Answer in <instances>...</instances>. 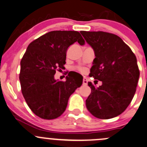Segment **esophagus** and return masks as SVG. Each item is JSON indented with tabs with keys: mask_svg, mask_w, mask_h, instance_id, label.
Segmentation results:
<instances>
[{
	"mask_svg": "<svg viewBox=\"0 0 147 147\" xmlns=\"http://www.w3.org/2000/svg\"><path fill=\"white\" fill-rule=\"evenodd\" d=\"M88 79H87L86 78H83V84L84 85V86H87V85H88Z\"/></svg>",
	"mask_w": 147,
	"mask_h": 147,
	"instance_id": "34e87169",
	"label": "esophagus"
}]
</instances>
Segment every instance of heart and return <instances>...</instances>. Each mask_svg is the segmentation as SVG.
Returning a JSON list of instances; mask_svg holds the SVG:
<instances>
[{
	"instance_id": "b5f03b06",
	"label": "heart",
	"mask_w": 147,
	"mask_h": 147,
	"mask_svg": "<svg viewBox=\"0 0 147 147\" xmlns=\"http://www.w3.org/2000/svg\"><path fill=\"white\" fill-rule=\"evenodd\" d=\"M80 71H84V69H80Z\"/></svg>"
}]
</instances>
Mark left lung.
Instances as JSON below:
<instances>
[{
    "mask_svg": "<svg viewBox=\"0 0 147 147\" xmlns=\"http://www.w3.org/2000/svg\"><path fill=\"white\" fill-rule=\"evenodd\" d=\"M94 52L90 77L102 81L98 88L91 82V93L86 107L101 119L114 118L130 105L140 78L137 58L123 40L115 34L103 31H80Z\"/></svg>",
    "mask_w": 147,
    "mask_h": 147,
    "instance_id": "left-lung-1",
    "label": "left lung"
}]
</instances>
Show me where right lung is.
Returning a JSON list of instances; mask_svg holds the SVG:
<instances>
[{"mask_svg": "<svg viewBox=\"0 0 147 147\" xmlns=\"http://www.w3.org/2000/svg\"><path fill=\"white\" fill-rule=\"evenodd\" d=\"M85 43L79 32L53 31L29 44L22 59L20 80L22 92L31 110L43 119L60 116L67 107L69 97L80 87L83 80L71 76L66 81L55 79L57 69L66 64L70 45Z\"/></svg>", "mask_w": 147, "mask_h": 147, "instance_id": "add662e5", "label": "right lung"}]
</instances>
